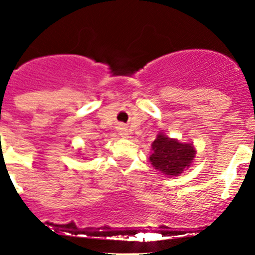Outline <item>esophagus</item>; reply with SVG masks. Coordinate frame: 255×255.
<instances>
[{"label": "esophagus", "mask_w": 255, "mask_h": 255, "mask_svg": "<svg viewBox=\"0 0 255 255\" xmlns=\"http://www.w3.org/2000/svg\"><path fill=\"white\" fill-rule=\"evenodd\" d=\"M120 134H121V137H128V134H129V133H128V129H127V127H125V126H122V127L120 128Z\"/></svg>", "instance_id": "1"}]
</instances>
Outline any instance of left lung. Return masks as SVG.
Instances as JSON below:
<instances>
[{
  "mask_svg": "<svg viewBox=\"0 0 255 255\" xmlns=\"http://www.w3.org/2000/svg\"><path fill=\"white\" fill-rule=\"evenodd\" d=\"M152 153L149 162L168 177L180 176L194 162L196 149L192 143H185L177 138H171L166 133L160 132L152 142Z\"/></svg>",
  "mask_w": 255,
  "mask_h": 255,
  "instance_id": "obj_1",
  "label": "left lung"
}]
</instances>
